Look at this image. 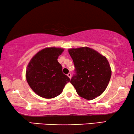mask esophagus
Returning a JSON list of instances; mask_svg holds the SVG:
<instances>
[{
  "instance_id": "obj_1",
  "label": "esophagus",
  "mask_w": 134,
  "mask_h": 134,
  "mask_svg": "<svg viewBox=\"0 0 134 134\" xmlns=\"http://www.w3.org/2000/svg\"><path fill=\"white\" fill-rule=\"evenodd\" d=\"M67 76L69 77L70 79H71V74L70 73V72H69V73L67 74Z\"/></svg>"
}]
</instances>
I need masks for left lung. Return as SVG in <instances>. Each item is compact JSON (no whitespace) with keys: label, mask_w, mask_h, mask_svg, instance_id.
Wrapping results in <instances>:
<instances>
[{"label":"left lung","mask_w":134,"mask_h":134,"mask_svg":"<svg viewBox=\"0 0 134 134\" xmlns=\"http://www.w3.org/2000/svg\"><path fill=\"white\" fill-rule=\"evenodd\" d=\"M75 70L70 80L79 96L92 100L103 93L111 77L105 57L88 47L69 49Z\"/></svg>","instance_id":"obj_1"}]
</instances>
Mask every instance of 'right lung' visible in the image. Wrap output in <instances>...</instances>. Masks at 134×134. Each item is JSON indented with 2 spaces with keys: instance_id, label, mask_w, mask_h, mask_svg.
<instances>
[{
  "instance_id": "right-lung-1",
  "label": "right lung",
  "mask_w": 134,
  "mask_h": 134,
  "mask_svg": "<svg viewBox=\"0 0 134 134\" xmlns=\"http://www.w3.org/2000/svg\"><path fill=\"white\" fill-rule=\"evenodd\" d=\"M64 49L46 48L34 55L26 71L27 82L36 94L44 98H54L62 93L65 85L70 81L63 74L58 62V56Z\"/></svg>"
}]
</instances>
